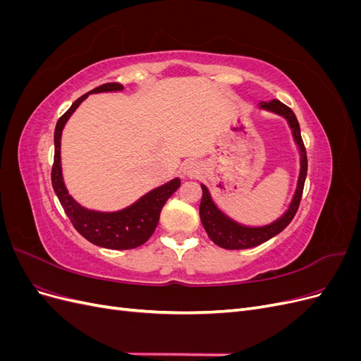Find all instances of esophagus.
<instances>
[{
    "label": "esophagus",
    "instance_id": "esophagus-1",
    "mask_svg": "<svg viewBox=\"0 0 361 361\" xmlns=\"http://www.w3.org/2000/svg\"><path fill=\"white\" fill-rule=\"evenodd\" d=\"M182 173L185 174V176H195V174H199V173H200L199 162L191 161V159L187 161V162H183Z\"/></svg>",
    "mask_w": 361,
    "mask_h": 361
}]
</instances>
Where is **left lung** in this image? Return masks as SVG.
<instances>
[{"instance_id":"8db88e82","label":"left lung","mask_w":361,"mask_h":361,"mask_svg":"<svg viewBox=\"0 0 361 361\" xmlns=\"http://www.w3.org/2000/svg\"><path fill=\"white\" fill-rule=\"evenodd\" d=\"M259 108L271 113H276L288 120L289 128L292 129L293 140L300 150V176H298L297 190H295V194L288 207V211L283 214L279 220L267 226L250 227V226H243L233 221L232 218H228L224 212L218 209V206L214 203L209 191H207V188L202 183V191H203V197L200 202L202 224L204 227L207 236H209L218 247L226 248V250L251 248V247L260 245L262 243H267L272 236L279 235L283 228L292 221V218L298 211L305 176H307V154H305V147L301 138L300 123L297 117H295L293 111L289 106L281 104L277 99L269 101V102H260Z\"/></svg>"}]
</instances>
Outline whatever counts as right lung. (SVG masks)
Returning a JSON list of instances; mask_svg holds the SVG:
<instances>
[{
    "label": "right lung",
    "mask_w": 361,
    "mask_h": 361,
    "mask_svg": "<svg viewBox=\"0 0 361 361\" xmlns=\"http://www.w3.org/2000/svg\"><path fill=\"white\" fill-rule=\"evenodd\" d=\"M120 90H123V85L118 82H106L96 87V89L90 90L89 93L78 97V99L72 104L69 110L59 118L56 133H54V146H56V152H54L51 180L52 188L56 191L64 212L69 216L73 227L87 239V241L110 250H130L145 244L152 236V233L155 232L162 206L170 199V195L180 187V179L174 178L170 182L161 185V187L149 191L143 197H140L135 203L125 207L122 211H92L81 206L66 190V185H64L63 180L60 157L63 128L85 97L90 93Z\"/></svg>",
    "instance_id": "obj_1"
}]
</instances>
